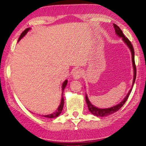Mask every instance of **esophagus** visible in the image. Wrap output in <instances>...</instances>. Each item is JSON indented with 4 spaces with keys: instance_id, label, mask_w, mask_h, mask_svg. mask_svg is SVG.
Masks as SVG:
<instances>
[{
    "instance_id": "obj_1",
    "label": "esophagus",
    "mask_w": 146,
    "mask_h": 146,
    "mask_svg": "<svg viewBox=\"0 0 146 146\" xmlns=\"http://www.w3.org/2000/svg\"><path fill=\"white\" fill-rule=\"evenodd\" d=\"M83 71L81 69H78L75 71L73 73V78L75 79H79L83 75Z\"/></svg>"
}]
</instances>
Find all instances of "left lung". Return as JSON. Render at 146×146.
I'll return each instance as SVG.
<instances>
[{"mask_svg": "<svg viewBox=\"0 0 146 146\" xmlns=\"http://www.w3.org/2000/svg\"><path fill=\"white\" fill-rule=\"evenodd\" d=\"M113 27H114V28H115L116 34H117V35L119 36V37H122V40L124 42V43L127 46L128 48H129L130 49L131 52L133 67V71H134V76H133V84L131 86V90H129V92H128L127 95L125 96V97L123 98L122 102H121L120 104H118L113 106V107L110 108L101 109V108H98L97 107H95V106H94L91 103L90 101L89 100L88 95H86V103H87L88 110L91 113H92L93 115L97 116V117H106V116H108L111 114H113V113L118 111L122 107L123 105L124 104L125 102H126V100H127L128 97H129V94L131 93V90H132L133 85H134V83L135 82L136 75H137V70H136V66H135V51H134V49H133V48L132 44H131V42L129 40V39L125 37V36H124V35H123L122 31L121 30L119 27H118L117 25H116L115 24H113Z\"/></svg>", "mask_w": 146, "mask_h": 146, "instance_id": "left-lung-1", "label": "left lung"}]
</instances>
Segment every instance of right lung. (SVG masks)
Segmentation results:
<instances>
[{
  "label": "right lung",
  "mask_w": 146,
  "mask_h": 146,
  "mask_svg": "<svg viewBox=\"0 0 146 146\" xmlns=\"http://www.w3.org/2000/svg\"><path fill=\"white\" fill-rule=\"evenodd\" d=\"M31 28H26L25 30H24L23 33H21V36H20V37L19 38V40L18 42H19V40H21V38H23L24 36L26 35L27 34V33L30 30ZM68 84V80H66L62 84V99H61V102H60V106H58V108H57V110L55 112H54L53 113H51L50 115H42V117H46V118H56L58 117V116L60 115V113L62 111V110H63V106H64V97H63V92H64V90L65 89V88L66 87V86Z\"/></svg>",
  "instance_id": "obj_1"
}]
</instances>
